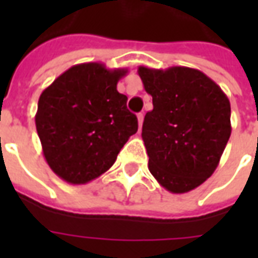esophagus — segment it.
Listing matches in <instances>:
<instances>
[{
    "label": "esophagus",
    "mask_w": 258,
    "mask_h": 258,
    "mask_svg": "<svg viewBox=\"0 0 258 258\" xmlns=\"http://www.w3.org/2000/svg\"><path fill=\"white\" fill-rule=\"evenodd\" d=\"M138 124H140V128L142 127V123H144V113H138Z\"/></svg>",
    "instance_id": "1"
}]
</instances>
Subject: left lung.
Listing matches in <instances>:
<instances>
[{"mask_svg": "<svg viewBox=\"0 0 258 258\" xmlns=\"http://www.w3.org/2000/svg\"><path fill=\"white\" fill-rule=\"evenodd\" d=\"M153 109L142 124L149 171L164 189L186 194L210 178L231 137V103L198 69L138 68Z\"/></svg>", "mask_w": 258, "mask_h": 258, "instance_id": "8db88e82", "label": "left lung"}]
</instances>
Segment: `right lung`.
Wrapping results in <instances>:
<instances>
[{
    "mask_svg": "<svg viewBox=\"0 0 258 258\" xmlns=\"http://www.w3.org/2000/svg\"><path fill=\"white\" fill-rule=\"evenodd\" d=\"M128 69L99 62L74 64L42 91L36 128L48 166L69 184H87L106 173L138 130L117 91Z\"/></svg>",
    "mask_w": 258,
    "mask_h": 258,
    "instance_id": "add662e5",
    "label": "right lung"
}]
</instances>
